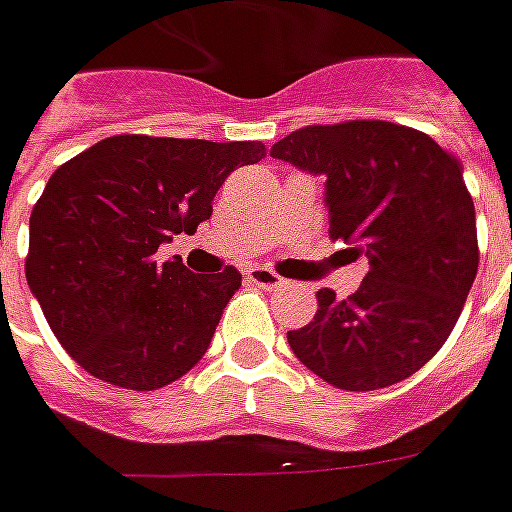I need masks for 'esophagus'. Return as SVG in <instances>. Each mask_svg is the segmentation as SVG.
<instances>
[{
	"label": "esophagus",
	"instance_id": "34e87169",
	"mask_svg": "<svg viewBox=\"0 0 512 512\" xmlns=\"http://www.w3.org/2000/svg\"><path fill=\"white\" fill-rule=\"evenodd\" d=\"M245 278H248V283H253V286L267 288V291H275V288L286 286V280L280 278L275 270H267V267H251V270L245 272Z\"/></svg>",
	"mask_w": 512,
	"mask_h": 512
}]
</instances>
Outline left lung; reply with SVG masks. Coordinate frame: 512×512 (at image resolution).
<instances>
[{
  "label": "left lung",
  "instance_id": "obj_1",
  "mask_svg": "<svg viewBox=\"0 0 512 512\" xmlns=\"http://www.w3.org/2000/svg\"><path fill=\"white\" fill-rule=\"evenodd\" d=\"M272 159L326 175L329 237L370 259L356 294L321 288L297 359L345 391L394 386L443 348L478 275L475 205L461 161L429 134L391 121L313 124Z\"/></svg>",
  "mask_w": 512,
  "mask_h": 512
}]
</instances>
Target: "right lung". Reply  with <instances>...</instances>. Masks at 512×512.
<instances>
[{
    "mask_svg": "<svg viewBox=\"0 0 512 512\" xmlns=\"http://www.w3.org/2000/svg\"><path fill=\"white\" fill-rule=\"evenodd\" d=\"M264 156L259 140L115 134L53 172L29 218L26 280L83 370L156 391L205 356L240 270L194 275L156 251L197 232L224 180Z\"/></svg>",
    "mask_w": 512,
    "mask_h": 512,
    "instance_id": "obj_1",
    "label": "right lung"
}]
</instances>
